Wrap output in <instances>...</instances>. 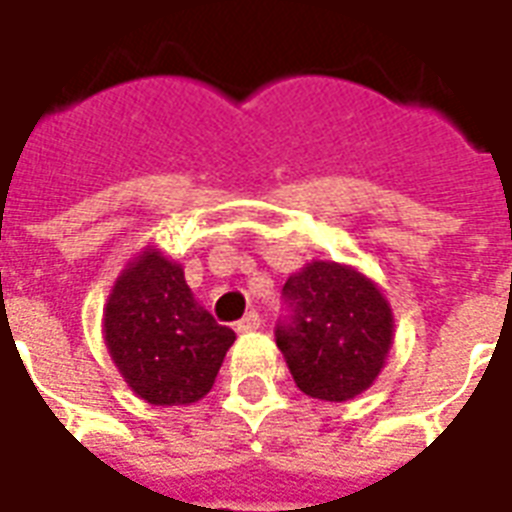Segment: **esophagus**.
<instances>
[{"label":"esophagus","mask_w":512,"mask_h":512,"mask_svg":"<svg viewBox=\"0 0 512 512\" xmlns=\"http://www.w3.org/2000/svg\"><path fill=\"white\" fill-rule=\"evenodd\" d=\"M260 326H263L260 315H257V312H246L244 318L238 321V326H235V329H238L241 334H249V332H257Z\"/></svg>","instance_id":"1"}]
</instances>
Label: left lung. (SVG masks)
<instances>
[{
  "mask_svg": "<svg viewBox=\"0 0 512 512\" xmlns=\"http://www.w3.org/2000/svg\"><path fill=\"white\" fill-rule=\"evenodd\" d=\"M288 318L277 345L304 395L343 403L376 381L392 348L395 318L373 279L356 268L312 260L282 288Z\"/></svg>",
  "mask_w": 512,
  "mask_h": 512,
  "instance_id": "8db88e82",
  "label": "left lung"
}]
</instances>
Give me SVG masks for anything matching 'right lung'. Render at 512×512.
<instances>
[{
	"mask_svg": "<svg viewBox=\"0 0 512 512\" xmlns=\"http://www.w3.org/2000/svg\"><path fill=\"white\" fill-rule=\"evenodd\" d=\"M112 362L153 406H189L211 392L235 332L194 301L183 268L145 249L117 277L104 307Z\"/></svg>",
	"mask_w": 512,
	"mask_h": 512,
	"instance_id": "obj_1",
	"label": "right lung"
}]
</instances>
